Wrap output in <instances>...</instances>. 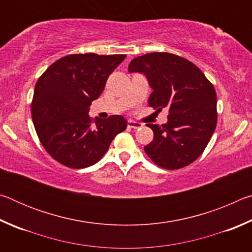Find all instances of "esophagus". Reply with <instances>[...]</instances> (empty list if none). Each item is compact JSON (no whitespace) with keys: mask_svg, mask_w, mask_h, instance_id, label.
I'll return each instance as SVG.
<instances>
[{"mask_svg":"<svg viewBox=\"0 0 252 252\" xmlns=\"http://www.w3.org/2000/svg\"><path fill=\"white\" fill-rule=\"evenodd\" d=\"M143 125L142 123L140 122H136V121H133V120H129L127 121V126L129 127H132V129H140Z\"/></svg>","mask_w":252,"mask_h":252,"instance_id":"34e87169","label":"esophagus"}]
</instances>
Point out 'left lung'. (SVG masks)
<instances>
[{"instance_id": "left-lung-1", "label": "left lung", "mask_w": 252, "mask_h": 252, "mask_svg": "<svg viewBox=\"0 0 252 252\" xmlns=\"http://www.w3.org/2000/svg\"><path fill=\"white\" fill-rule=\"evenodd\" d=\"M127 70L147 76L153 90L149 106L169 110L165 125H147L155 134L153 141L144 147L148 157L167 170L192 163L202 155L217 126L212 83L189 60L168 52L135 58Z\"/></svg>"}]
</instances>
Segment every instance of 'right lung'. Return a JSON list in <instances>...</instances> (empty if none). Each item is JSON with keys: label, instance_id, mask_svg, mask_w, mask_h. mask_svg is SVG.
Returning a JSON list of instances; mask_svg holds the SVG:
<instances>
[{"label": "right lung", "instance_id": "1", "mask_svg": "<svg viewBox=\"0 0 252 252\" xmlns=\"http://www.w3.org/2000/svg\"><path fill=\"white\" fill-rule=\"evenodd\" d=\"M126 54H70L42 74L34 89L32 120L40 142L55 161L71 169L95 164L112 140L126 129L122 116L89 117L92 101Z\"/></svg>", "mask_w": 252, "mask_h": 252}]
</instances>
